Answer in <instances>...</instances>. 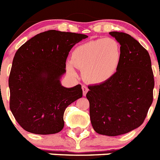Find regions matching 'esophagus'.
Masks as SVG:
<instances>
[{
    "label": "esophagus",
    "instance_id": "esophagus-1",
    "mask_svg": "<svg viewBox=\"0 0 160 160\" xmlns=\"http://www.w3.org/2000/svg\"><path fill=\"white\" fill-rule=\"evenodd\" d=\"M82 92H83V95L86 96V94H87V93L88 92V88H87V87H86V86H82Z\"/></svg>",
    "mask_w": 160,
    "mask_h": 160
}]
</instances>
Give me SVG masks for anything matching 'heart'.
I'll return each instance as SVG.
<instances>
[{
  "label": "heart",
  "mask_w": 160,
  "mask_h": 160,
  "mask_svg": "<svg viewBox=\"0 0 160 160\" xmlns=\"http://www.w3.org/2000/svg\"><path fill=\"white\" fill-rule=\"evenodd\" d=\"M122 57L121 47L115 39L99 38L85 42L74 49L66 69L76 74L74 66L83 70V78L93 84L107 81L116 73Z\"/></svg>",
  "instance_id": "1"
}]
</instances>
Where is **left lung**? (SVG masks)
<instances>
[{"label":"left lung","mask_w":160,"mask_h":160,"mask_svg":"<svg viewBox=\"0 0 160 160\" xmlns=\"http://www.w3.org/2000/svg\"><path fill=\"white\" fill-rule=\"evenodd\" d=\"M119 42L122 57L114 76L89 86L90 118L100 135L117 136L142 124L153 102L155 86L148 50L131 35L110 32Z\"/></svg>","instance_id":"obj_1"}]
</instances>
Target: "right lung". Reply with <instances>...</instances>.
<instances>
[{"label": "right lung", "instance_id": "obj_1", "mask_svg": "<svg viewBox=\"0 0 160 160\" xmlns=\"http://www.w3.org/2000/svg\"><path fill=\"white\" fill-rule=\"evenodd\" d=\"M87 38L53 29L38 33L18 49L8 78L9 108L24 130L50 135L64 128L66 107L82 97V90L81 85L66 88L60 78L70 49Z\"/></svg>", "mask_w": 160, "mask_h": 160}]
</instances>
